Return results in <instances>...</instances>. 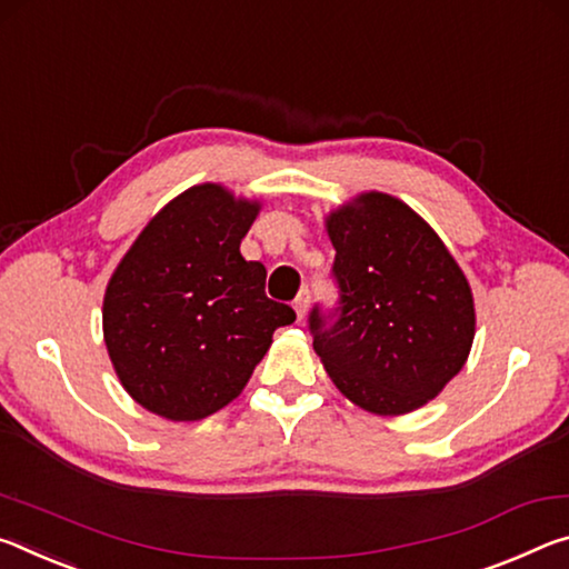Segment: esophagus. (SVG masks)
<instances>
[{"mask_svg":"<svg viewBox=\"0 0 569 569\" xmlns=\"http://www.w3.org/2000/svg\"><path fill=\"white\" fill-rule=\"evenodd\" d=\"M295 312H297V320H305V315H307V307H310V292H300L297 295V300H295Z\"/></svg>","mask_w":569,"mask_h":569,"instance_id":"esophagus-1","label":"esophagus"}]
</instances>
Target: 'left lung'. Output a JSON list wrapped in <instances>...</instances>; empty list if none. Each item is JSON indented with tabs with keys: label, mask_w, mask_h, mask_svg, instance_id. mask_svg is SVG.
Wrapping results in <instances>:
<instances>
[{
	"label": "left lung",
	"mask_w": 569,
	"mask_h": 569,
	"mask_svg": "<svg viewBox=\"0 0 569 569\" xmlns=\"http://www.w3.org/2000/svg\"><path fill=\"white\" fill-rule=\"evenodd\" d=\"M340 307H315L312 348L342 396L376 416L426 406L463 368L477 312L469 279L441 237L396 197L362 191L332 209Z\"/></svg>",
	"instance_id": "left-lung-1"
}]
</instances>
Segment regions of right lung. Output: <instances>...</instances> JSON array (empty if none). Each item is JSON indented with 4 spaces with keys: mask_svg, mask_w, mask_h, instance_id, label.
I'll return each mask as SVG.
<instances>
[{
    "mask_svg": "<svg viewBox=\"0 0 569 569\" xmlns=\"http://www.w3.org/2000/svg\"><path fill=\"white\" fill-rule=\"evenodd\" d=\"M262 203L221 183L171 199L130 244L102 297V338L120 386L166 421L229 406L295 322L264 295L267 269L239 244Z\"/></svg>",
    "mask_w": 569,
    "mask_h": 569,
    "instance_id": "1",
    "label": "right lung"
}]
</instances>
